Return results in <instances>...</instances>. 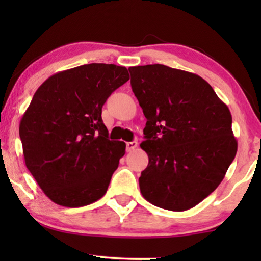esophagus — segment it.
Wrapping results in <instances>:
<instances>
[{
    "mask_svg": "<svg viewBox=\"0 0 261 261\" xmlns=\"http://www.w3.org/2000/svg\"><path fill=\"white\" fill-rule=\"evenodd\" d=\"M138 147V142L137 141H130L127 142V152H132L134 151L135 148Z\"/></svg>",
    "mask_w": 261,
    "mask_h": 261,
    "instance_id": "1",
    "label": "esophagus"
}]
</instances>
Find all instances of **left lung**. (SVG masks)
<instances>
[{
    "label": "left lung",
    "instance_id": "1",
    "mask_svg": "<svg viewBox=\"0 0 261 261\" xmlns=\"http://www.w3.org/2000/svg\"><path fill=\"white\" fill-rule=\"evenodd\" d=\"M128 70L147 119L141 194L166 210L194 208L219 187L237 154L229 109L195 73L162 64Z\"/></svg>",
    "mask_w": 261,
    "mask_h": 261
}]
</instances>
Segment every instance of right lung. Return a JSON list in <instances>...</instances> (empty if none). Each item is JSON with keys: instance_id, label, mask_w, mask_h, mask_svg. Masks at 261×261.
<instances>
[{"instance_id": "obj_1", "label": "right lung", "mask_w": 261, "mask_h": 261, "mask_svg": "<svg viewBox=\"0 0 261 261\" xmlns=\"http://www.w3.org/2000/svg\"><path fill=\"white\" fill-rule=\"evenodd\" d=\"M128 80L126 67L92 63L53 74L35 91L20 139L27 169L56 204L78 208L105 196L126 144L109 140L102 107Z\"/></svg>"}]
</instances>
